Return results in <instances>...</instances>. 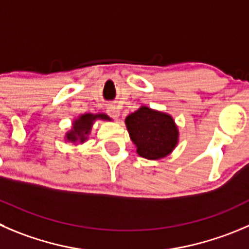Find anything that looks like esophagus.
Returning a JSON list of instances; mask_svg holds the SVG:
<instances>
[{
  "label": "esophagus",
  "mask_w": 249,
  "mask_h": 249,
  "mask_svg": "<svg viewBox=\"0 0 249 249\" xmlns=\"http://www.w3.org/2000/svg\"><path fill=\"white\" fill-rule=\"evenodd\" d=\"M107 113L113 118V120H118V117H120V111H118V108L113 105L107 106Z\"/></svg>",
  "instance_id": "esophagus-1"
}]
</instances>
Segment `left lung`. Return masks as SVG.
Segmentation results:
<instances>
[{
  "instance_id": "1",
  "label": "left lung",
  "mask_w": 249,
  "mask_h": 249,
  "mask_svg": "<svg viewBox=\"0 0 249 249\" xmlns=\"http://www.w3.org/2000/svg\"><path fill=\"white\" fill-rule=\"evenodd\" d=\"M137 154L148 160H160L175 150L179 132L174 117L164 111L142 105L124 120Z\"/></svg>"
}]
</instances>
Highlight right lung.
I'll return each instance as SVG.
<instances>
[{"instance_id":"add662e5","label":"right lung","mask_w":249,"mask_h":249,"mask_svg":"<svg viewBox=\"0 0 249 249\" xmlns=\"http://www.w3.org/2000/svg\"><path fill=\"white\" fill-rule=\"evenodd\" d=\"M110 121L111 118L108 117L106 113H82L78 116L77 118L72 121V127L68 132L65 134V142L67 143H72L73 145H78V144H83L88 141L89 134H90L93 124L95 121Z\"/></svg>"}]
</instances>
